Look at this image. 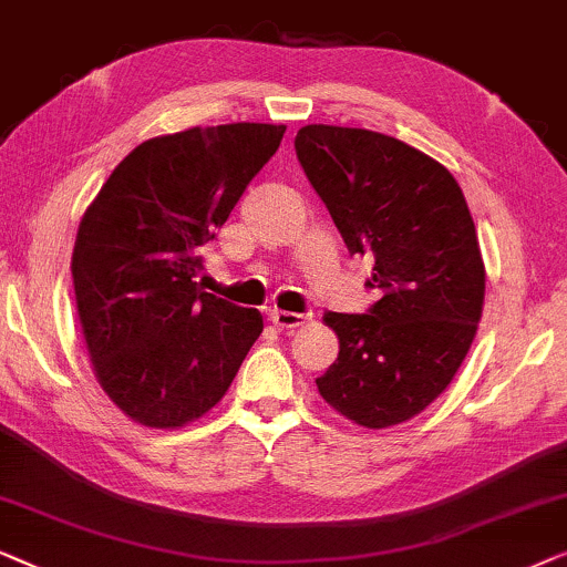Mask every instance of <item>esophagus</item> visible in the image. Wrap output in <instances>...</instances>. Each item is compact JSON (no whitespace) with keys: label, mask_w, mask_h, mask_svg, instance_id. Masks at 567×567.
I'll return each mask as SVG.
<instances>
[{"label":"esophagus","mask_w":567,"mask_h":567,"mask_svg":"<svg viewBox=\"0 0 567 567\" xmlns=\"http://www.w3.org/2000/svg\"><path fill=\"white\" fill-rule=\"evenodd\" d=\"M269 321H272L277 329H298V326L308 323V316L290 313V310H272V313H269Z\"/></svg>","instance_id":"1"}]
</instances>
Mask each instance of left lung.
<instances>
[{
  "instance_id": "8db88e82",
  "label": "left lung",
  "mask_w": 567,
  "mask_h": 567,
  "mask_svg": "<svg viewBox=\"0 0 567 567\" xmlns=\"http://www.w3.org/2000/svg\"><path fill=\"white\" fill-rule=\"evenodd\" d=\"M295 151L347 249L372 257L370 313H326L339 357L316 380L364 429L419 416L440 398L483 316L485 265L457 179L409 143L364 127L306 125Z\"/></svg>"
}]
</instances>
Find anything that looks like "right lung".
<instances>
[{"instance_id":"obj_1","label":"right lung","mask_w":567,"mask_h":567,"mask_svg":"<svg viewBox=\"0 0 567 567\" xmlns=\"http://www.w3.org/2000/svg\"><path fill=\"white\" fill-rule=\"evenodd\" d=\"M285 125L156 135L79 223L71 277L94 378L135 424L182 429L220 403L265 321L200 290V246L280 148Z\"/></svg>"}]
</instances>
